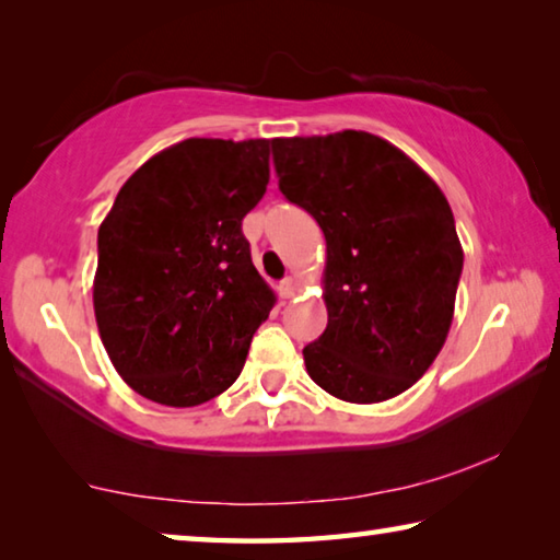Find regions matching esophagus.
Returning a JSON list of instances; mask_svg holds the SVG:
<instances>
[{
	"label": "esophagus",
	"mask_w": 560,
	"mask_h": 560,
	"mask_svg": "<svg viewBox=\"0 0 560 560\" xmlns=\"http://www.w3.org/2000/svg\"><path fill=\"white\" fill-rule=\"evenodd\" d=\"M296 289H299V283H296V279H293V277H287V279L279 283V293H281L283 299H291L293 293H296Z\"/></svg>",
	"instance_id": "esophagus-1"
}]
</instances>
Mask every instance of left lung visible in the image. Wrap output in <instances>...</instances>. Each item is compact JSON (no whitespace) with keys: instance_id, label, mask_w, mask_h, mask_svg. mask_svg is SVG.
<instances>
[{"instance_id":"obj_1","label":"left lung","mask_w":560,"mask_h":560,"mask_svg":"<svg viewBox=\"0 0 560 560\" xmlns=\"http://www.w3.org/2000/svg\"><path fill=\"white\" fill-rule=\"evenodd\" d=\"M279 189L326 236L328 326L303 348L311 381L371 405L405 393L447 340L464 252L438 183L363 130L273 138Z\"/></svg>"}]
</instances>
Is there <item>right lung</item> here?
Masks as SVG:
<instances>
[{
    "label": "right lung",
    "mask_w": 560,
    "mask_h": 560,
    "mask_svg": "<svg viewBox=\"0 0 560 560\" xmlns=\"http://www.w3.org/2000/svg\"><path fill=\"white\" fill-rule=\"evenodd\" d=\"M269 143L170 145L128 177L98 226V334L148 400L195 407L224 393L277 303L242 234L267 192Z\"/></svg>",
    "instance_id": "1"
}]
</instances>
